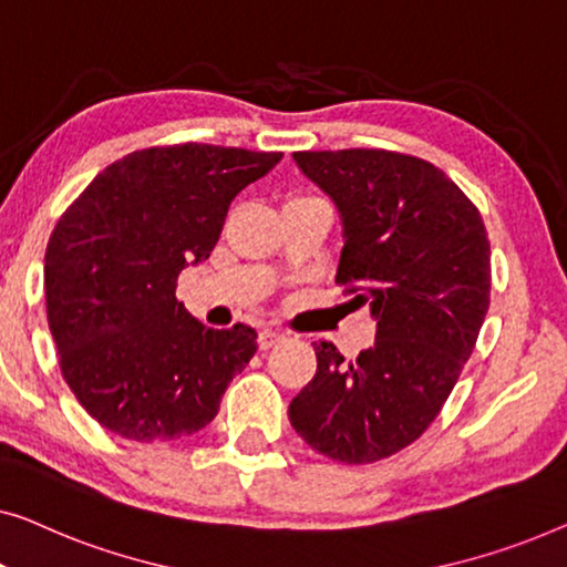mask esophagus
Masks as SVG:
<instances>
[{
  "instance_id": "34e87169",
  "label": "esophagus",
  "mask_w": 567,
  "mask_h": 567,
  "mask_svg": "<svg viewBox=\"0 0 567 567\" xmlns=\"http://www.w3.org/2000/svg\"><path fill=\"white\" fill-rule=\"evenodd\" d=\"M285 341V333L282 331H277V329H261L259 331V349H272V347H277V344H282Z\"/></svg>"
}]
</instances>
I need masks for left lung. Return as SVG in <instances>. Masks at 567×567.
Segmentation results:
<instances>
[{
    "label": "left lung",
    "mask_w": 567,
    "mask_h": 567,
    "mask_svg": "<svg viewBox=\"0 0 567 567\" xmlns=\"http://www.w3.org/2000/svg\"><path fill=\"white\" fill-rule=\"evenodd\" d=\"M295 164L339 207L337 285L370 308L374 344L347 362L318 341L290 424L326 457L367 465L440 416L491 302V244L467 195L424 158L385 148L298 151Z\"/></svg>",
    "instance_id": "obj_1"
}]
</instances>
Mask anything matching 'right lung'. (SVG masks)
<instances>
[{"label": "right lung", "mask_w": 567, "mask_h": 567, "mask_svg": "<svg viewBox=\"0 0 567 567\" xmlns=\"http://www.w3.org/2000/svg\"><path fill=\"white\" fill-rule=\"evenodd\" d=\"M280 158L207 143L133 151L55 223L48 326L63 380L107 432L146 444L200 432L257 352L251 326L210 329L174 290L210 257L230 200Z\"/></svg>", "instance_id": "right-lung-1"}]
</instances>
